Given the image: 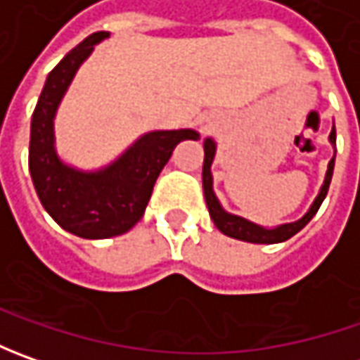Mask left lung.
I'll return each mask as SVG.
<instances>
[{"instance_id":"1","label":"left lung","mask_w":360,"mask_h":360,"mask_svg":"<svg viewBox=\"0 0 360 360\" xmlns=\"http://www.w3.org/2000/svg\"><path fill=\"white\" fill-rule=\"evenodd\" d=\"M330 144H337V131H335V126H333V131L328 136ZM216 144L212 138H206L204 140V166H202V186H204V198H206V206H208V212H210V218L214 220V226L222 234H226L230 238H236V240L244 242H255V244H276V242L288 240L290 236H295L298 230H302L311 218L321 208V204L325 200L326 192H328V186H330V178H333V170H335V156L328 162V170H326L325 176V184L321 188L316 200L312 202V206L309 208V212L302 216L297 222H290V224H283V226H276V229H262L255 222H248L240 216L229 214L220 202L216 198L214 190H212V172H210V166H212V160H214Z\"/></svg>"}]
</instances>
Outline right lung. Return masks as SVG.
Segmentation results:
<instances>
[{
	"label": "right lung",
	"mask_w": 360,
	"mask_h": 360,
	"mask_svg": "<svg viewBox=\"0 0 360 360\" xmlns=\"http://www.w3.org/2000/svg\"><path fill=\"white\" fill-rule=\"evenodd\" d=\"M96 32L72 49L49 72L32 116L30 174L41 206L63 230L82 238L120 236L144 216L156 178L184 140H198L194 130L148 131L98 172L63 164L53 146V118L77 68L108 37Z\"/></svg>",
	"instance_id": "obj_1"
}]
</instances>
